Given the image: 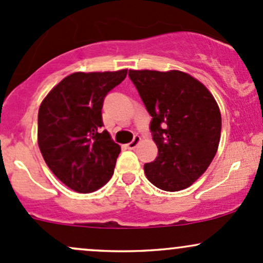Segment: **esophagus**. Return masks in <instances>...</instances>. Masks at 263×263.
I'll return each instance as SVG.
<instances>
[{"label":"esophagus","mask_w":263,"mask_h":263,"mask_svg":"<svg viewBox=\"0 0 263 263\" xmlns=\"http://www.w3.org/2000/svg\"><path fill=\"white\" fill-rule=\"evenodd\" d=\"M141 142V137L138 136V135H136V136L134 137V140L131 141V142L128 143V148L129 149H134V148H136V147L138 146V143Z\"/></svg>","instance_id":"obj_1"}]
</instances>
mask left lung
Segmentation results:
<instances>
[{"mask_svg": "<svg viewBox=\"0 0 263 263\" xmlns=\"http://www.w3.org/2000/svg\"><path fill=\"white\" fill-rule=\"evenodd\" d=\"M147 111L158 156L146 177L168 192L187 189L212 162L221 138V112L203 83L186 72L129 70Z\"/></svg>", "mask_w": 263, "mask_h": 263, "instance_id": "8db88e82", "label": "left lung"}]
</instances>
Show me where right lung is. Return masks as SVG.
I'll return each instance as SVG.
<instances>
[{
  "label": "right lung",
  "mask_w": 263,
  "mask_h": 263,
  "mask_svg": "<svg viewBox=\"0 0 263 263\" xmlns=\"http://www.w3.org/2000/svg\"><path fill=\"white\" fill-rule=\"evenodd\" d=\"M127 70L74 72L57 83L39 109L37 142L46 164L62 183L80 193L97 191L114 175L121 152L102 131L106 95Z\"/></svg>",
  "instance_id": "1"
}]
</instances>
